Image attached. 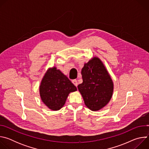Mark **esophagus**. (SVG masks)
I'll use <instances>...</instances> for the list:
<instances>
[{
	"mask_svg": "<svg viewBox=\"0 0 149 149\" xmlns=\"http://www.w3.org/2000/svg\"><path fill=\"white\" fill-rule=\"evenodd\" d=\"M72 82L74 84V85L75 86L77 87V86H78V82H77V80H76V79H74V80H72Z\"/></svg>",
	"mask_w": 149,
	"mask_h": 149,
	"instance_id": "1",
	"label": "esophagus"
}]
</instances>
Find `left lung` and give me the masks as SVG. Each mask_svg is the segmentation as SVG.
<instances>
[{
    "mask_svg": "<svg viewBox=\"0 0 149 149\" xmlns=\"http://www.w3.org/2000/svg\"><path fill=\"white\" fill-rule=\"evenodd\" d=\"M81 75L83 82L78 89L85 104L92 111L101 110L110 101L114 89L107 69L100 58L94 56L84 63Z\"/></svg>",
    "mask_w": 149,
    "mask_h": 149,
    "instance_id": "8db88e82",
    "label": "left lung"
}]
</instances>
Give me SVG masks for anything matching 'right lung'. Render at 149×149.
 <instances>
[{
	"instance_id": "obj_1",
	"label": "right lung",
	"mask_w": 149,
	"mask_h": 149,
	"mask_svg": "<svg viewBox=\"0 0 149 149\" xmlns=\"http://www.w3.org/2000/svg\"><path fill=\"white\" fill-rule=\"evenodd\" d=\"M77 90L68 77L55 67L47 70L39 86L42 102L54 111L60 110L64 105L69 94Z\"/></svg>"
}]
</instances>
